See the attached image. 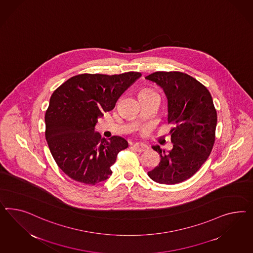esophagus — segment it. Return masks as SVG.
<instances>
[{
    "instance_id": "obj_1",
    "label": "esophagus",
    "mask_w": 253,
    "mask_h": 253,
    "mask_svg": "<svg viewBox=\"0 0 253 253\" xmlns=\"http://www.w3.org/2000/svg\"><path fill=\"white\" fill-rule=\"evenodd\" d=\"M132 148L133 150L136 151V152H144V151L147 150V146L145 144H142V143H137L132 145Z\"/></svg>"
}]
</instances>
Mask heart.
<instances>
[{
    "mask_svg": "<svg viewBox=\"0 0 253 253\" xmlns=\"http://www.w3.org/2000/svg\"><path fill=\"white\" fill-rule=\"evenodd\" d=\"M145 91H148V90H145Z\"/></svg>",
    "mask_w": 253,
    "mask_h": 253,
    "instance_id": "heart-1",
    "label": "heart"
}]
</instances>
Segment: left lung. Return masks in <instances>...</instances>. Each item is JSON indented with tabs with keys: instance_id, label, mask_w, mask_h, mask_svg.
I'll return each instance as SVG.
<instances>
[{
	"instance_id": "obj_1",
	"label": "left lung",
	"mask_w": 253,
	"mask_h": 253,
	"mask_svg": "<svg viewBox=\"0 0 253 253\" xmlns=\"http://www.w3.org/2000/svg\"><path fill=\"white\" fill-rule=\"evenodd\" d=\"M157 83L168 97L172 150L160 147V163L148 176L161 184H177L192 177L207 160L215 141L216 109L212 96L203 84L181 72H155L145 77ZM164 153H162V152Z\"/></svg>"
}]
</instances>
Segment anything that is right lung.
Segmentation results:
<instances>
[{"instance_id": "add662e5", "label": "right lung", "mask_w": 253, "mask_h": 253, "mask_svg": "<svg viewBox=\"0 0 253 253\" xmlns=\"http://www.w3.org/2000/svg\"><path fill=\"white\" fill-rule=\"evenodd\" d=\"M142 75L82 74L55 90L45 114V136L55 162L68 177L95 185L109 178L118 154L128 147L120 136L101 138L97 119L115 108L123 92Z\"/></svg>"}]
</instances>
